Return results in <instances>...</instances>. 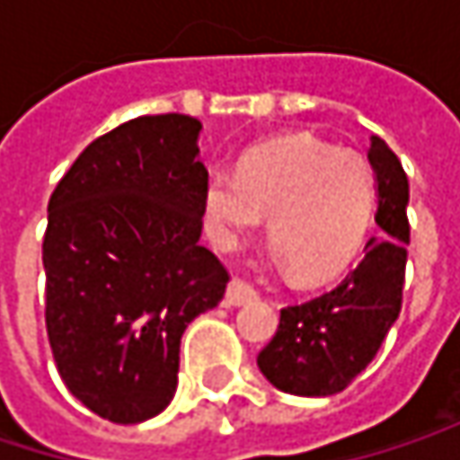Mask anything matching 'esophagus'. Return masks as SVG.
I'll list each match as a JSON object with an SVG mask.
<instances>
[{
  "instance_id": "34e87169",
  "label": "esophagus",
  "mask_w": 460,
  "mask_h": 460,
  "mask_svg": "<svg viewBox=\"0 0 460 460\" xmlns=\"http://www.w3.org/2000/svg\"><path fill=\"white\" fill-rule=\"evenodd\" d=\"M258 298V293H255V288L250 285V282H244V279H239V277H234L229 282V288H226V306H242V304H250V301H255Z\"/></svg>"
}]
</instances>
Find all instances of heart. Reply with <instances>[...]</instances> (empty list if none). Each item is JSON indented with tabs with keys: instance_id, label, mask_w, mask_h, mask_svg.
Here are the masks:
<instances>
[{
	"instance_id": "b5f03b06",
	"label": "heart",
	"mask_w": 460,
	"mask_h": 460,
	"mask_svg": "<svg viewBox=\"0 0 460 460\" xmlns=\"http://www.w3.org/2000/svg\"><path fill=\"white\" fill-rule=\"evenodd\" d=\"M208 216L231 247L269 218V236L296 279L322 282L359 252L376 210V172L354 148L279 138L252 148L236 172L208 178Z\"/></svg>"
}]
</instances>
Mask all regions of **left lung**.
<instances>
[{
	"label": "left lung",
	"mask_w": 460,
	"mask_h": 460,
	"mask_svg": "<svg viewBox=\"0 0 460 460\" xmlns=\"http://www.w3.org/2000/svg\"><path fill=\"white\" fill-rule=\"evenodd\" d=\"M367 159L378 181L376 224L365 258L332 290L279 312L274 338L261 349V373L288 394L330 397L343 392L378 354L400 317L408 263V175L397 154L373 136Z\"/></svg>",
	"instance_id": "obj_1"
}]
</instances>
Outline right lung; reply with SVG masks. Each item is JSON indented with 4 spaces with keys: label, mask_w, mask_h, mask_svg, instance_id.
<instances>
[{
    "label": "right lung",
    "mask_w": 460,
    "mask_h": 460,
    "mask_svg": "<svg viewBox=\"0 0 460 460\" xmlns=\"http://www.w3.org/2000/svg\"><path fill=\"white\" fill-rule=\"evenodd\" d=\"M199 130L186 114L130 119L76 156L47 205L49 349L68 392L114 423L170 405L183 330L226 293L229 271L199 244Z\"/></svg>",
    "instance_id": "obj_1"
}]
</instances>
